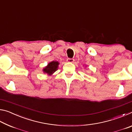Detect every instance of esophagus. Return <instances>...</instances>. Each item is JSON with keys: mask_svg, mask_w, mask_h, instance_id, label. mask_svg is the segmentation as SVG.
<instances>
[{"mask_svg": "<svg viewBox=\"0 0 132 132\" xmlns=\"http://www.w3.org/2000/svg\"><path fill=\"white\" fill-rule=\"evenodd\" d=\"M75 59H72V58H68V59H67V62H69V63H73Z\"/></svg>", "mask_w": 132, "mask_h": 132, "instance_id": "1", "label": "esophagus"}]
</instances>
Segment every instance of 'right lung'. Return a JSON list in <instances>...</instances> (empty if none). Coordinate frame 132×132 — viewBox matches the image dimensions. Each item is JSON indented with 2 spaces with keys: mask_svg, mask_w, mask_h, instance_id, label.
Masks as SVG:
<instances>
[{
  "mask_svg": "<svg viewBox=\"0 0 132 132\" xmlns=\"http://www.w3.org/2000/svg\"><path fill=\"white\" fill-rule=\"evenodd\" d=\"M59 64V63L57 61H53L50 62L45 68L43 69L44 73H47L48 75H52L55 71L57 70Z\"/></svg>",
  "mask_w": 132,
  "mask_h": 132,
  "instance_id": "add662e5",
  "label": "right lung"
}]
</instances>
